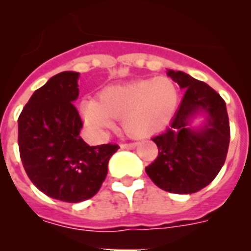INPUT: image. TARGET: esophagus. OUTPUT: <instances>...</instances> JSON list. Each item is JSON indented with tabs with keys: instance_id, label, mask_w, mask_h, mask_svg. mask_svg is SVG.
I'll use <instances>...</instances> for the list:
<instances>
[{
	"instance_id": "obj_1",
	"label": "esophagus",
	"mask_w": 251,
	"mask_h": 251,
	"mask_svg": "<svg viewBox=\"0 0 251 251\" xmlns=\"http://www.w3.org/2000/svg\"><path fill=\"white\" fill-rule=\"evenodd\" d=\"M136 147L137 143H124V145H122V148H124V150H134Z\"/></svg>"
}]
</instances>
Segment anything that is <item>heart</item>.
Returning a JSON list of instances; mask_svg holds the SVG:
<instances>
[{
	"label": "heart",
	"instance_id": "1",
	"mask_svg": "<svg viewBox=\"0 0 251 251\" xmlns=\"http://www.w3.org/2000/svg\"><path fill=\"white\" fill-rule=\"evenodd\" d=\"M178 88L172 79H138L104 88L99 100L80 104L84 122L97 134H103L121 119L133 137H147L166 127L176 112Z\"/></svg>",
	"mask_w": 251,
	"mask_h": 251
}]
</instances>
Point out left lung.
<instances>
[{
    "label": "left lung",
    "instance_id": "8db88e82",
    "mask_svg": "<svg viewBox=\"0 0 251 251\" xmlns=\"http://www.w3.org/2000/svg\"><path fill=\"white\" fill-rule=\"evenodd\" d=\"M167 75L186 93L170 127L152 138L158 157L146 172L165 191L195 194L211 183L225 163L230 142L226 104L211 86L186 73L167 70ZM199 114L205 122L192 128Z\"/></svg>",
    "mask_w": 251,
    "mask_h": 251
}]
</instances>
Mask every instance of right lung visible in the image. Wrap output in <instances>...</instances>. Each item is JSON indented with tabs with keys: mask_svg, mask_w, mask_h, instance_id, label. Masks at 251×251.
Listing matches in <instances>:
<instances>
[{
	"mask_svg": "<svg viewBox=\"0 0 251 251\" xmlns=\"http://www.w3.org/2000/svg\"><path fill=\"white\" fill-rule=\"evenodd\" d=\"M79 73L63 72L32 94L19 117V148L31 182L49 197L81 202L99 191L118 145H86L74 106Z\"/></svg>",
	"mask_w": 251,
	"mask_h": 251,
	"instance_id": "add662e5",
	"label": "right lung"
}]
</instances>
